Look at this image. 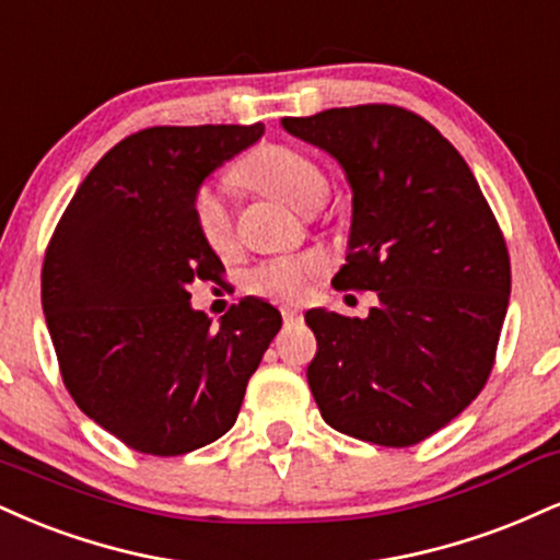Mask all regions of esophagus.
Here are the masks:
<instances>
[{
  "label": "esophagus",
  "mask_w": 560,
  "mask_h": 560,
  "mask_svg": "<svg viewBox=\"0 0 560 560\" xmlns=\"http://www.w3.org/2000/svg\"><path fill=\"white\" fill-rule=\"evenodd\" d=\"M281 315H284L287 326H292V323H300L302 320V313H300L298 307H281Z\"/></svg>",
  "instance_id": "34e87169"
}]
</instances>
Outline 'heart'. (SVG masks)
Returning a JSON list of instances; mask_svg holds the SVG:
<instances>
[{"label":"heart","instance_id":"heart-1","mask_svg":"<svg viewBox=\"0 0 560 560\" xmlns=\"http://www.w3.org/2000/svg\"><path fill=\"white\" fill-rule=\"evenodd\" d=\"M237 177L255 190L271 195L300 213L315 211L328 198L331 182L323 166L307 153L287 145H266L237 170ZM195 221L213 250H226L232 242V213L219 187H203L195 195ZM323 268L318 255L279 258L262 262L250 273V289L279 302H300L310 294L315 273Z\"/></svg>","mask_w":560,"mask_h":560}]
</instances>
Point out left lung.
<instances>
[{
	"label": "left lung",
	"instance_id": "1",
	"mask_svg": "<svg viewBox=\"0 0 560 560\" xmlns=\"http://www.w3.org/2000/svg\"><path fill=\"white\" fill-rule=\"evenodd\" d=\"M352 190L339 289H370L368 318L305 313L318 339L307 383L323 420L378 446L448 425L488 381L506 318V242L454 145L417 114L368 104L284 117Z\"/></svg>",
	"mask_w": 560,
	"mask_h": 560
}]
</instances>
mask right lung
<instances>
[{
  "mask_svg": "<svg viewBox=\"0 0 560 560\" xmlns=\"http://www.w3.org/2000/svg\"><path fill=\"white\" fill-rule=\"evenodd\" d=\"M262 132L258 122L130 135L93 166L49 242L42 305L65 386L135 451L179 456L224 435L279 334L281 313L260 298L219 326L190 302V284L224 271L195 195Z\"/></svg>",
  "mask_w": 560,
  "mask_h": 560,
  "instance_id": "1",
  "label": "right lung"
}]
</instances>
